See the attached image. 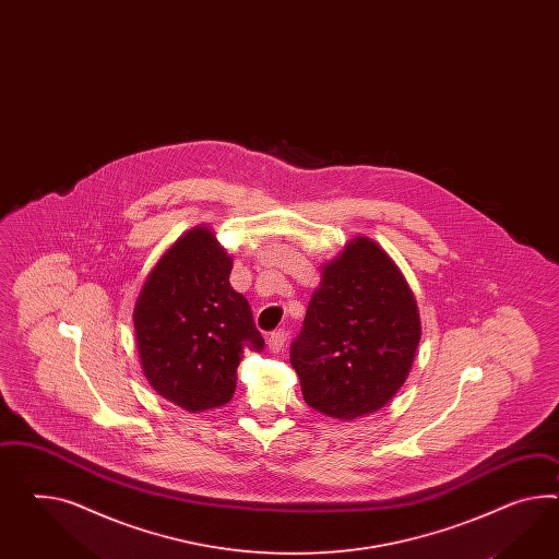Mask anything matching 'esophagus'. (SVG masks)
Instances as JSON below:
<instances>
[{
	"instance_id": "1",
	"label": "esophagus",
	"mask_w": 559,
	"mask_h": 559,
	"mask_svg": "<svg viewBox=\"0 0 559 559\" xmlns=\"http://www.w3.org/2000/svg\"><path fill=\"white\" fill-rule=\"evenodd\" d=\"M287 344V332L285 330H276L269 335V347L272 352H281Z\"/></svg>"
}]
</instances>
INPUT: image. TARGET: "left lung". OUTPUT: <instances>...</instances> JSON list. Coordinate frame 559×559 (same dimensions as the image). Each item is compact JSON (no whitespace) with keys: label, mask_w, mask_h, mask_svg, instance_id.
I'll return each instance as SVG.
<instances>
[{"label":"left lung","mask_w":559,"mask_h":559,"mask_svg":"<svg viewBox=\"0 0 559 559\" xmlns=\"http://www.w3.org/2000/svg\"><path fill=\"white\" fill-rule=\"evenodd\" d=\"M419 340V309L403 272L377 241L358 236L323 266L290 364L309 407L349 421L393 399Z\"/></svg>","instance_id":"left-lung-1"}]
</instances>
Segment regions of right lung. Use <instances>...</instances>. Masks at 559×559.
<instances>
[{
    "label": "right lung",
    "instance_id": "right-lung-1",
    "mask_svg": "<svg viewBox=\"0 0 559 559\" xmlns=\"http://www.w3.org/2000/svg\"><path fill=\"white\" fill-rule=\"evenodd\" d=\"M231 262L210 227H193L152 269L134 307L144 377L191 413L229 403L243 347H264L250 305L229 285Z\"/></svg>",
    "mask_w": 559,
    "mask_h": 559
}]
</instances>
